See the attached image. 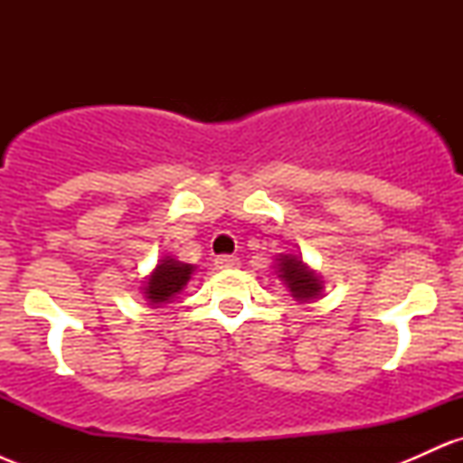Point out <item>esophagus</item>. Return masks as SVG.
<instances>
[{"label":"esophagus","mask_w":463,"mask_h":463,"mask_svg":"<svg viewBox=\"0 0 463 463\" xmlns=\"http://www.w3.org/2000/svg\"><path fill=\"white\" fill-rule=\"evenodd\" d=\"M239 265V259L237 257H231V254H220V257L215 259V268L217 269H232Z\"/></svg>","instance_id":"esophagus-1"}]
</instances>
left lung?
<instances>
[{
  "label": "left lung",
  "instance_id": "1",
  "mask_svg": "<svg viewBox=\"0 0 463 463\" xmlns=\"http://www.w3.org/2000/svg\"><path fill=\"white\" fill-rule=\"evenodd\" d=\"M274 268L279 279L289 289L291 298H296L298 302H311L316 298H322V276L302 261V257H298V254H279L274 259Z\"/></svg>",
  "mask_w": 463,
  "mask_h": 463
}]
</instances>
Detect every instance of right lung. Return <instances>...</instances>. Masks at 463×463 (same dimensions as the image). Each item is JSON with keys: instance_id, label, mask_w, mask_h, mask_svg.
<instances>
[{"instance_id": "right-lung-1", "label": "right lung", "mask_w": 463, "mask_h": 463, "mask_svg": "<svg viewBox=\"0 0 463 463\" xmlns=\"http://www.w3.org/2000/svg\"><path fill=\"white\" fill-rule=\"evenodd\" d=\"M195 272V265L183 263L174 257H161L156 268L152 269L146 279L141 280L143 298L150 302L152 307H161L178 298L183 289L187 287L191 274Z\"/></svg>"}]
</instances>
